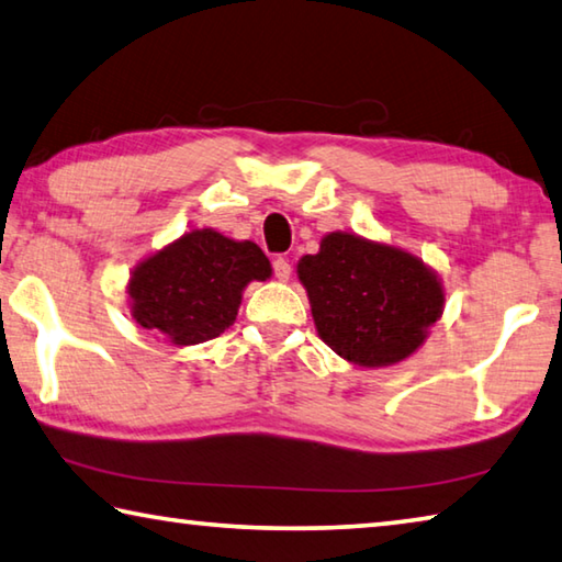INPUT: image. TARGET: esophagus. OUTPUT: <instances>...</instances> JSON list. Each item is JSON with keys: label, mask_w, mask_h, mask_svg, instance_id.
Listing matches in <instances>:
<instances>
[{"label": "esophagus", "mask_w": 562, "mask_h": 562, "mask_svg": "<svg viewBox=\"0 0 562 562\" xmlns=\"http://www.w3.org/2000/svg\"><path fill=\"white\" fill-rule=\"evenodd\" d=\"M272 268H274V278H278L280 282H288V280H290V274H292V265H290V260L278 258V260L272 262Z\"/></svg>", "instance_id": "obj_1"}]
</instances>
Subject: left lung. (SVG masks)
<instances>
[{
	"mask_svg": "<svg viewBox=\"0 0 562 562\" xmlns=\"http://www.w3.org/2000/svg\"><path fill=\"white\" fill-rule=\"evenodd\" d=\"M322 341L359 367H392L414 355L443 315V284L402 247L327 233L297 262Z\"/></svg>",
	"mask_w": 562,
	"mask_h": 562,
	"instance_id": "8db88e82",
	"label": "left lung"
}]
</instances>
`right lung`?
Wrapping results in <instances>:
<instances>
[{
	"instance_id": "obj_1",
	"label": "right lung",
	"mask_w": 562,
	"mask_h": 562,
	"mask_svg": "<svg viewBox=\"0 0 562 562\" xmlns=\"http://www.w3.org/2000/svg\"><path fill=\"white\" fill-rule=\"evenodd\" d=\"M270 274L272 265L255 243L213 227L190 231L133 268L131 317L176 347L201 345L233 325L247 284Z\"/></svg>"
}]
</instances>
